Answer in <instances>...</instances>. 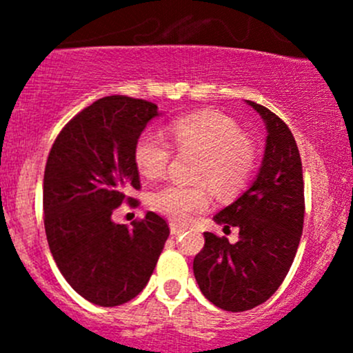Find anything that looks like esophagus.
Instances as JSON below:
<instances>
[{"mask_svg":"<svg viewBox=\"0 0 353 353\" xmlns=\"http://www.w3.org/2000/svg\"><path fill=\"white\" fill-rule=\"evenodd\" d=\"M184 230H186V227L184 225H177V223H170V234L172 236H179V234H183Z\"/></svg>","mask_w":353,"mask_h":353,"instance_id":"esophagus-1","label":"esophagus"}]
</instances>
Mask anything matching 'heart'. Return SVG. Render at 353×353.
Wrapping results in <instances>:
<instances>
[{"label":"heart","mask_w":353,"mask_h":353,"mask_svg":"<svg viewBox=\"0 0 353 353\" xmlns=\"http://www.w3.org/2000/svg\"><path fill=\"white\" fill-rule=\"evenodd\" d=\"M167 131L177 150L199 154L194 179L208 183L222 196L245 186L254 169L256 150L236 121L205 110L172 121ZM170 155V145L154 130L143 131L134 143V163L148 179L165 172ZM148 201L155 212L184 223L210 205V193L206 184L169 183L155 190Z\"/></svg>","instance_id":"1"}]
</instances>
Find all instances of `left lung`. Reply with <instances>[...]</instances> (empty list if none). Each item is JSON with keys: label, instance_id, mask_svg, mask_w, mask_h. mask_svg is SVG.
Returning <instances> with one entry per match:
<instances>
[{"label": "left lung", "instance_id": "1", "mask_svg": "<svg viewBox=\"0 0 353 353\" xmlns=\"http://www.w3.org/2000/svg\"><path fill=\"white\" fill-rule=\"evenodd\" d=\"M261 116L266 145L251 186L213 220L239 229V241L205 232L193 261L199 290L216 307L241 312L268 301L290 270L304 227V181L297 143L272 110L245 101Z\"/></svg>", "mask_w": 353, "mask_h": 353}]
</instances>
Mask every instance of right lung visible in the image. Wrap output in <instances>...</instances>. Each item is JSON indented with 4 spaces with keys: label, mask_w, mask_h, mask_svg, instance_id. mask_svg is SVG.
<instances>
[{
    "label": "right lung",
    "mask_w": 353,
    "mask_h": 353,
    "mask_svg": "<svg viewBox=\"0 0 353 353\" xmlns=\"http://www.w3.org/2000/svg\"><path fill=\"white\" fill-rule=\"evenodd\" d=\"M159 108L110 95L78 112L56 138L44 170V227L51 254L74 292L114 307L150 280L169 225L147 212L128 227L112 213L140 190L133 150Z\"/></svg>",
    "instance_id": "right-lung-1"
}]
</instances>
